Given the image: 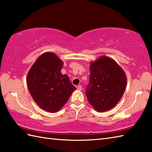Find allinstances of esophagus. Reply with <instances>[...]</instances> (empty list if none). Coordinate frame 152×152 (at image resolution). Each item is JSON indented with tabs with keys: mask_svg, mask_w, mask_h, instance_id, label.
Returning <instances> with one entry per match:
<instances>
[{
	"mask_svg": "<svg viewBox=\"0 0 152 152\" xmlns=\"http://www.w3.org/2000/svg\"><path fill=\"white\" fill-rule=\"evenodd\" d=\"M77 89L78 90H82V86L81 85H79L77 86Z\"/></svg>",
	"mask_w": 152,
	"mask_h": 152,
	"instance_id": "1",
	"label": "esophagus"
}]
</instances>
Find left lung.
I'll return each mask as SVG.
<instances>
[{"instance_id": "8db88e82", "label": "left lung", "mask_w": 152, "mask_h": 152, "mask_svg": "<svg viewBox=\"0 0 152 152\" xmlns=\"http://www.w3.org/2000/svg\"><path fill=\"white\" fill-rule=\"evenodd\" d=\"M89 83L86 95L96 112L114 108L120 101L127 86V77L113 59L101 56L90 63Z\"/></svg>"}]
</instances>
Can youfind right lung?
<instances>
[{
  "label": "right lung",
  "mask_w": 152,
  "mask_h": 152,
  "mask_svg": "<svg viewBox=\"0 0 152 152\" xmlns=\"http://www.w3.org/2000/svg\"><path fill=\"white\" fill-rule=\"evenodd\" d=\"M63 62L53 52H45L38 57L27 76L30 94L45 111L60 110L76 89L66 74L61 70Z\"/></svg>",
  "instance_id": "right-lung-1"
}]
</instances>
